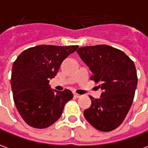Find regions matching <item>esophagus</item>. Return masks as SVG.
I'll return each instance as SVG.
<instances>
[{"mask_svg": "<svg viewBox=\"0 0 148 148\" xmlns=\"http://www.w3.org/2000/svg\"><path fill=\"white\" fill-rule=\"evenodd\" d=\"M74 96L75 97V98H80V97H81V95H78V94H77V93H74Z\"/></svg>", "mask_w": 148, "mask_h": 148, "instance_id": "obj_1", "label": "esophagus"}]
</instances>
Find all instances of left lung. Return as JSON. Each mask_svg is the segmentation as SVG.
<instances>
[{
    "instance_id": "8db88e82",
    "label": "left lung",
    "mask_w": 148,
    "mask_h": 148,
    "mask_svg": "<svg viewBox=\"0 0 148 148\" xmlns=\"http://www.w3.org/2000/svg\"><path fill=\"white\" fill-rule=\"evenodd\" d=\"M93 73L90 79L99 83L100 99H91L84 117L92 127L110 132L120 126L134 100L138 77L134 62L120 49L106 45H90L77 50Z\"/></svg>"
}]
</instances>
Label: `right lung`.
I'll return each mask as SVG.
<instances>
[{"label":"right lung","mask_w":148,"mask_h":148,"mask_svg":"<svg viewBox=\"0 0 148 148\" xmlns=\"http://www.w3.org/2000/svg\"><path fill=\"white\" fill-rule=\"evenodd\" d=\"M78 45H40L24 50L13 64L11 87L14 103L24 121L43 129L54 123L73 93L53 91L49 79L56 76L60 66Z\"/></svg>","instance_id":"obj_1"}]
</instances>
